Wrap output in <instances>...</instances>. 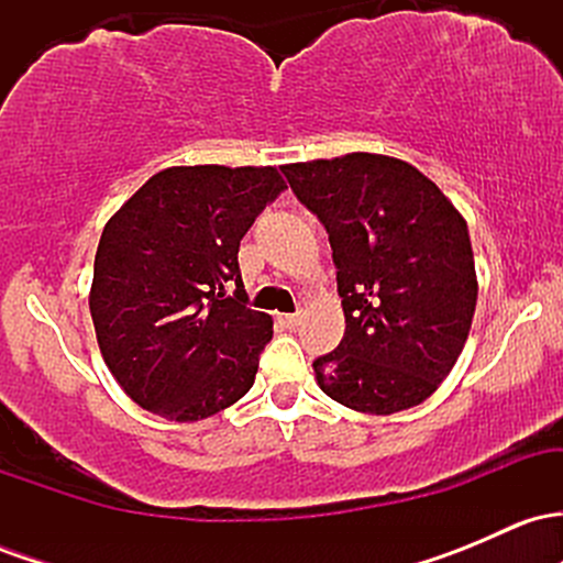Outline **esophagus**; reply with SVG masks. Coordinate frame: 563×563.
<instances>
[{"instance_id":"obj_1","label":"esophagus","mask_w":563,"mask_h":563,"mask_svg":"<svg viewBox=\"0 0 563 563\" xmlns=\"http://www.w3.org/2000/svg\"><path fill=\"white\" fill-rule=\"evenodd\" d=\"M277 322H280L286 331H294V328H299L301 322V314L299 312H290V314H277Z\"/></svg>"}]
</instances>
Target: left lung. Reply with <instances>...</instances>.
I'll list each match as a JSON object with an SVG mask.
<instances>
[{"mask_svg": "<svg viewBox=\"0 0 563 563\" xmlns=\"http://www.w3.org/2000/svg\"><path fill=\"white\" fill-rule=\"evenodd\" d=\"M333 249L346 331L312 363L320 389L371 416L421 405L448 378L476 309L466 219L407 161L349 153L288 164Z\"/></svg>", "mask_w": 563, "mask_h": 563, "instance_id": "8db88e82", "label": "left lung"}]
</instances>
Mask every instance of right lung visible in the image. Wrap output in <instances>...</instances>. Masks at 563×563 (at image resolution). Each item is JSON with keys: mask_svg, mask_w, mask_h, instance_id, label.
Segmentation results:
<instances>
[{"mask_svg": "<svg viewBox=\"0 0 563 563\" xmlns=\"http://www.w3.org/2000/svg\"><path fill=\"white\" fill-rule=\"evenodd\" d=\"M283 190L275 166H172L108 219L89 312L108 371L140 407L203 421L254 386L273 318L249 307L238 249Z\"/></svg>", "mask_w": 563, "mask_h": 563, "instance_id": "1", "label": "right lung"}]
</instances>
